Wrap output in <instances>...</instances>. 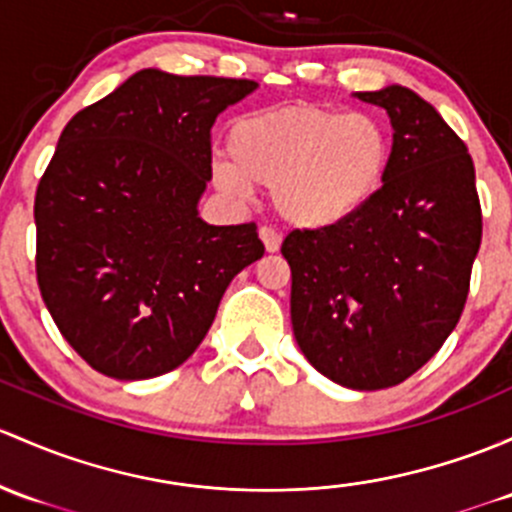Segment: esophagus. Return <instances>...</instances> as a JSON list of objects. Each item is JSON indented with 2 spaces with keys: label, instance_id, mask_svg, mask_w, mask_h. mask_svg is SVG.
<instances>
[{
  "label": "esophagus",
  "instance_id": "esophagus-1",
  "mask_svg": "<svg viewBox=\"0 0 512 512\" xmlns=\"http://www.w3.org/2000/svg\"><path fill=\"white\" fill-rule=\"evenodd\" d=\"M260 240L265 242L267 252H277L279 245H282V235H279L274 228H267V225H262L260 228Z\"/></svg>",
  "mask_w": 512,
  "mask_h": 512
}]
</instances>
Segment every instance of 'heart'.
<instances>
[{
  "label": "heart",
  "instance_id": "heart-1",
  "mask_svg": "<svg viewBox=\"0 0 512 512\" xmlns=\"http://www.w3.org/2000/svg\"><path fill=\"white\" fill-rule=\"evenodd\" d=\"M233 161L215 181L245 193L272 186L279 215L299 228H331L355 215L383 186L390 134L363 112L287 105L240 117L228 132Z\"/></svg>",
  "mask_w": 512,
  "mask_h": 512
}]
</instances>
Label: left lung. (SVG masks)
Masks as SVG:
<instances>
[{"label": "left lung", "instance_id": "1", "mask_svg": "<svg viewBox=\"0 0 512 512\" xmlns=\"http://www.w3.org/2000/svg\"><path fill=\"white\" fill-rule=\"evenodd\" d=\"M392 157L380 191L343 223L292 230V326L321 375L385 390L417 373L454 331L481 247L473 159L427 100L387 85Z\"/></svg>", "mask_w": 512, "mask_h": 512}]
</instances>
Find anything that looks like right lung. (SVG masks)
I'll use <instances>...</instances> for the list:
<instances>
[{"instance_id": "obj_1", "label": "right lung", "mask_w": 512, "mask_h": 512, "mask_svg": "<svg viewBox=\"0 0 512 512\" xmlns=\"http://www.w3.org/2000/svg\"><path fill=\"white\" fill-rule=\"evenodd\" d=\"M255 88L144 68L61 132L36 188V279L63 338L107 378L179 368L230 279L265 255L255 223L198 218L215 117Z\"/></svg>"}]
</instances>
